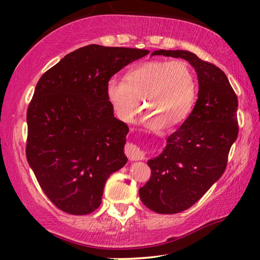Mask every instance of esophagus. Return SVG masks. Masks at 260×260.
<instances>
[{
  "label": "esophagus",
  "instance_id": "34e87169",
  "mask_svg": "<svg viewBox=\"0 0 260 260\" xmlns=\"http://www.w3.org/2000/svg\"><path fill=\"white\" fill-rule=\"evenodd\" d=\"M125 153L127 155V157H128V159L131 161L133 160H142L144 159V152L141 150L140 148H138L136 146H134V144L132 143H128L125 148Z\"/></svg>",
  "mask_w": 260,
  "mask_h": 260
}]
</instances>
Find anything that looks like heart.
<instances>
[{"label":"heart","instance_id":"heart-1","mask_svg":"<svg viewBox=\"0 0 260 260\" xmlns=\"http://www.w3.org/2000/svg\"><path fill=\"white\" fill-rule=\"evenodd\" d=\"M196 77L183 60H151L129 70L125 81L111 79L107 93L118 118L131 122L143 107L146 126L159 129L165 125L175 126L186 119L195 103Z\"/></svg>","mask_w":260,"mask_h":260}]
</instances>
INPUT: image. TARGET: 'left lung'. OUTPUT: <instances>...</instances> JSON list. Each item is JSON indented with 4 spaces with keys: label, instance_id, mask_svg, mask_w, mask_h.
Instances as JSON below:
<instances>
[{
    "label": "left lung",
    "instance_id": "8db88e82",
    "mask_svg": "<svg viewBox=\"0 0 260 260\" xmlns=\"http://www.w3.org/2000/svg\"><path fill=\"white\" fill-rule=\"evenodd\" d=\"M182 58L195 69L199 95L180 128L167 138L166 147L148 160L151 177L139 189L148 209L161 214L190 208L225 172L231 147L237 139V98L230 81L215 65L186 50H156Z\"/></svg>",
    "mask_w": 260,
    "mask_h": 260
}]
</instances>
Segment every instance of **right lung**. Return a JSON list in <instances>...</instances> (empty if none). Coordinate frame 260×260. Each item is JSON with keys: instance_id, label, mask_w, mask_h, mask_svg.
Listing matches in <instances>:
<instances>
[{"instance_id": "1", "label": "right lung", "mask_w": 260, "mask_h": 260, "mask_svg": "<svg viewBox=\"0 0 260 260\" xmlns=\"http://www.w3.org/2000/svg\"><path fill=\"white\" fill-rule=\"evenodd\" d=\"M148 50L89 45L48 70L27 109L26 157L48 199L64 212L91 213L105 182L127 162L128 127L113 116L110 78Z\"/></svg>"}]
</instances>
